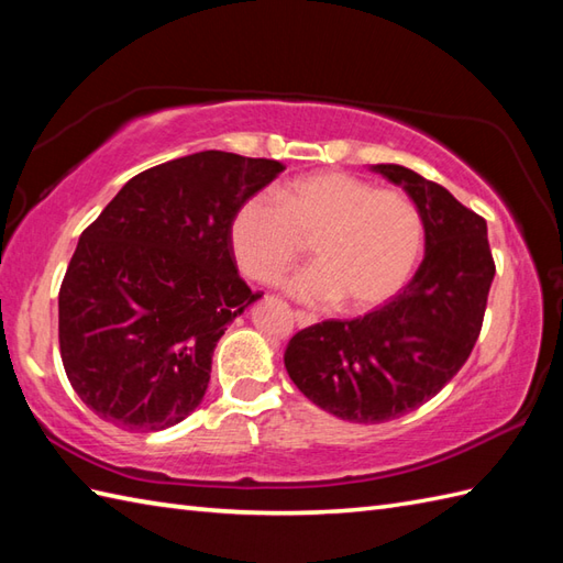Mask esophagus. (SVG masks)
Instances as JSON below:
<instances>
[{"label": "esophagus", "mask_w": 563, "mask_h": 563, "mask_svg": "<svg viewBox=\"0 0 563 563\" xmlns=\"http://www.w3.org/2000/svg\"><path fill=\"white\" fill-rule=\"evenodd\" d=\"M294 318H296V324H298V328H310V324H316V322H318V318H316V316L303 313V310H296Z\"/></svg>", "instance_id": "esophagus-1"}]
</instances>
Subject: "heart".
I'll return each mask as SVG.
<instances>
[{
	"label": "heart",
	"mask_w": 563,
	"mask_h": 563,
	"mask_svg": "<svg viewBox=\"0 0 563 563\" xmlns=\"http://www.w3.org/2000/svg\"><path fill=\"white\" fill-rule=\"evenodd\" d=\"M233 257L245 277L274 284L303 255L318 265L286 284L296 301L373 310L411 277L421 250V219L409 197L378 190L342 170L298 178L274 195L257 192L229 227Z\"/></svg>",
	"instance_id": "b5f03b06"
}]
</instances>
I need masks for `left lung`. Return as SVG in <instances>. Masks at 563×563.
I'll return each instance as SVG.
<instances>
[{
	"mask_svg": "<svg viewBox=\"0 0 563 563\" xmlns=\"http://www.w3.org/2000/svg\"><path fill=\"white\" fill-rule=\"evenodd\" d=\"M371 170L417 205L427 253L415 279L364 318L301 330L284 354L310 402L354 423L402 417L455 376L479 336L496 272L486 221L445 187L397 164Z\"/></svg>",
	"mask_w": 563,
	"mask_h": 563,
	"instance_id": "1",
	"label": "left lung"
}]
</instances>
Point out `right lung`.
I'll return each mask as SVG.
<instances>
[{"label":"right lung","mask_w":563,"mask_h":563,"mask_svg":"<svg viewBox=\"0 0 563 563\" xmlns=\"http://www.w3.org/2000/svg\"><path fill=\"white\" fill-rule=\"evenodd\" d=\"M284 168L214 148L168 161L81 233L59 289V352L98 417L161 431L202 402L217 342L262 298L235 267L231 219Z\"/></svg>","instance_id":"right-lung-1"}]
</instances>
